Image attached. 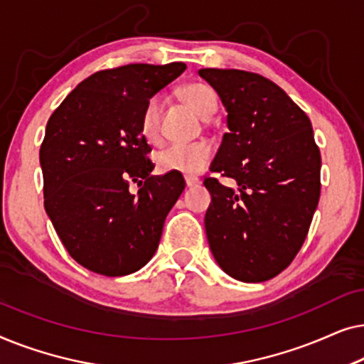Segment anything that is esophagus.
Instances as JSON below:
<instances>
[{
    "label": "esophagus",
    "mask_w": 364,
    "mask_h": 364,
    "mask_svg": "<svg viewBox=\"0 0 364 364\" xmlns=\"http://www.w3.org/2000/svg\"><path fill=\"white\" fill-rule=\"evenodd\" d=\"M186 183H187V187H197L198 183H200V178H197V177H186Z\"/></svg>",
    "instance_id": "esophagus-1"
}]
</instances>
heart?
Segmentation results:
<instances>
[{"label": "heart", "mask_w": 364, "mask_h": 364, "mask_svg": "<svg viewBox=\"0 0 364 364\" xmlns=\"http://www.w3.org/2000/svg\"><path fill=\"white\" fill-rule=\"evenodd\" d=\"M181 96L198 116L210 117L217 109V96L210 86L203 82H188L181 87ZM162 97L152 96L141 116V134L149 144L161 142ZM212 161V147L207 142L172 144L157 156V166L162 172H176L182 176H198Z\"/></svg>", "instance_id": "obj_1"}]
</instances>
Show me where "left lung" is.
Wrapping results in <instances>:
<instances>
[{
  "instance_id": "obj_1",
  "label": "left lung",
  "mask_w": 364,
  "mask_h": 364,
  "mask_svg": "<svg viewBox=\"0 0 364 364\" xmlns=\"http://www.w3.org/2000/svg\"><path fill=\"white\" fill-rule=\"evenodd\" d=\"M225 106L228 132L207 177L208 245L240 282L277 277L293 262L320 200L321 156L311 122L270 79L240 69H200Z\"/></svg>"
}]
</instances>
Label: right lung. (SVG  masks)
Segmentation results:
<instances>
[{
  "mask_svg": "<svg viewBox=\"0 0 364 364\" xmlns=\"http://www.w3.org/2000/svg\"><path fill=\"white\" fill-rule=\"evenodd\" d=\"M186 68L139 63L97 71L49 117L39 149L44 208L69 255L87 270L129 275L157 250L186 182L176 172L152 176L141 116ZM131 181L141 187L137 194L128 192Z\"/></svg>",
  "mask_w": 364,
  "mask_h": 364,
  "instance_id": "add662e5",
  "label": "right lung"
}]
</instances>
